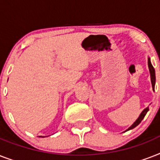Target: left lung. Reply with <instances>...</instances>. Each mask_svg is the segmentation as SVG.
I'll use <instances>...</instances> for the list:
<instances>
[{
	"label": "left lung",
	"mask_w": 160,
	"mask_h": 160,
	"mask_svg": "<svg viewBox=\"0 0 160 160\" xmlns=\"http://www.w3.org/2000/svg\"><path fill=\"white\" fill-rule=\"evenodd\" d=\"M148 65H149V73H150V78H151V83H152V87H153V90H154V85H155V70H154V68L153 67V65H152L151 62H150V59L148 58ZM149 111V107H147L145 109L141 112V114H139V118L135 120L134 124H132L131 126L129 127V129H126L125 131H128L129 129H132L135 128V127L139 124V123L142 121V119H144V116H145V114H147V112Z\"/></svg>",
	"instance_id": "obj_1"
}]
</instances>
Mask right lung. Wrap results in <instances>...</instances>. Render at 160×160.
<instances>
[{"label":"right lung","instance_id":"obj_1","mask_svg":"<svg viewBox=\"0 0 160 160\" xmlns=\"http://www.w3.org/2000/svg\"><path fill=\"white\" fill-rule=\"evenodd\" d=\"M40 137H41V136H40ZM43 137H44V136H43Z\"/></svg>","mask_w":160,"mask_h":160}]
</instances>
